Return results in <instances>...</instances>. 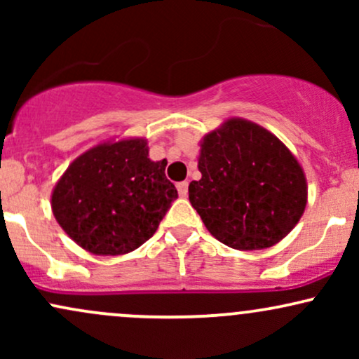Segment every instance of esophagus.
<instances>
[{
  "mask_svg": "<svg viewBox=\"0 0 359 359\" xmlns=\"http://www.w3.org/2000/svg\"><path fill=\"white\" fill-rule=\"evenodd\" d=\"M177 191H179L180 197H185L189 192V182H179L177 184Z\"/></svg>",
  "mask_w": 359,
  "mask_h": 359,
  "instance_id": "1",
  "label": "esophagus"
}]
</instances>
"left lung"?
<instances>
[{"instance_id": "1", "label": "left lung", "mask_w": 359, "mask_h": 359, "mask_svg": "<svg viewBox=\"0 0 359 359\" xmlns=\"http://www.w3.org/2000/svg\"><path fill=\"white\" fill-rule=\"evenodd\" d=\"M201 180L189 201L216 240L262 250L285 238L307 204L302 167L280 140L245 119H229L204 137Z\"/></svg>"}]
</instances>
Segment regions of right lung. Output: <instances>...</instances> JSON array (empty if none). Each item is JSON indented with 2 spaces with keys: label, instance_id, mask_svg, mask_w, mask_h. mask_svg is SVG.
Returning <instances> with one entry per match:
<instances>
[{
  "label": "right lung",
  "instance_id": "1",
  "mask_svg": "<svg viewBox=\"0 0 359 359\" xmlns=\"http://www.w3.org/2000/svg\"><path fill=\"white\" fill-rule=\"evenodd\" d=\"M165 160L148 158L145 140L90 148L69 165L52 194L65 233L94 255H123L154 236L174 201Z\"/></svg>",
  "mask_w": 359,
  "mask_h": 359
}]
</instances>
